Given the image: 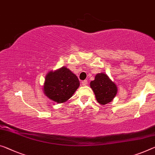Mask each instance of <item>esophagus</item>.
Returning a JSON list of instances; mask_svg holds the SVG:
<instances>
[{
  "label": "esophagus",
  "instance_id": "obj_1",
  "mask_svg": "<svg viewBox=\"0 0 155 155\" xmlns=\"http://www.w3.org/2000/svg\"><path fill=\"white\" fill-rule=\"evenodd\" d=\"M88 84V82H87V80H84V81H82V86H86Z\"/></svg>",
  "mask_w": 155,
  "mask_h": 155
}]
</instances>
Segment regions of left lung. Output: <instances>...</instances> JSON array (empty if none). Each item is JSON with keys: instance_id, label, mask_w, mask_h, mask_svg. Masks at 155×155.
Returning <instances> with one entry per match:
<instances>
[{"instance_id": "left-lung-1", "label": "left lung", "mask_w": 155, "mask_h": 155, "mask_svg": "<svg viewBox=\"0 0 155 155\" xmlns=\"http://www.w3.org/2000/svg\"><path fill=\"white\" fill-rule=\"evenodd\" d=\"M97 102L106 104L110 102L117 94L118 89L105 73H97L95 80L90 83Z\"/></svg>"}]
</instances>
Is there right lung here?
<instances>
[{
  "label": "right lung",
  "instance_id": "add662e5",
  "mask_svg": "<svg viewBox=\"0 0 155 155\" xmlns=\"http://www.w3.org/2000/svg\"><path fill=\"white\" fill-rule=\"evenodd\" d=\"M80 86L77 76L66 67L50 71L45 78L44 92L52 101L62 103L72 97Z\"/></svg>",
  "mask_w": 155,
  "mask_h": 155
}]
</instances>
